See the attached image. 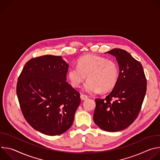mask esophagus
<instances>
[{
  "label": "esophagus",
  "mask_w": 160,
  "mask_h": 160,
  "mask_svg": "<svg viewBox=\"0 0 160 160\" xmlns=\"http://www.w3.org/2000/svg\"><path fill=\"white\" fill-rule=\"evenodd\" d=\"M80 98H81V99H82V100H85V99H87L88 98V97H87V96H86V95H85V94H80Z\"/></svg>",
  "instance_id": "1"
}]
</instances>
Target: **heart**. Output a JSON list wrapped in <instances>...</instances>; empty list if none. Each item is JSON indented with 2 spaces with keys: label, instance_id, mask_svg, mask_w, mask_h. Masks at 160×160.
<instances>
[{
  "label": "heart",
  "instance_id": "obj_1",
  "mask_svg": "<svg viewBox=\"0 0 160 160\" xmlns=\"http://www.w3.org/2000/svg\"><path fill=\"white\" fill-rule=\"evenodd\" d=\"M87 75L83 86L88 93L108 92L116 85L118 78V67L115 61L102 56L88 54L80 58L77 66H72L67 76L71 85L80 87Z\"/></svg>",
  "mask_w": 160,
  "mask_h": 160
}]
</instances>
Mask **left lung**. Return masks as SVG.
<instances>
[{"instance_id":"left-lung-1","label":"left lung","mask_w":160,"mask_h":160,"mask_svg":"<svg viewBox=\"0 0 160 160\" xmlns=\"http://www.w3.org/2000/svg\"><path fill=\"white\" fill-rule=\"evenodd\" d=\"M107 53L116 58L120 73L116 85L106 98L96 99L93 118L99 128L114 132L125 129L138 117L147 80L141 63L126 51L113 49Z\"/></svg>"}]
</instances>
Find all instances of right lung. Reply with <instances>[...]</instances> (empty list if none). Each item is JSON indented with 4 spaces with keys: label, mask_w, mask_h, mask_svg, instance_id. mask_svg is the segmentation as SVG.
Returning a JSON list of instances; mask_svg holds the SVG:
<instances>
[{
    "label": "right lung",
    "mask_w": 160,
    "mask_h": 160,
    "mask_svg": "<svg viewBox=\"0 0 160 160\" xmlns=\"http://www.w3.org/2000/svg\"><path fill=\"white\" fill-rule=\"evenodd\" d=\"M68 64L61 56L45 55L29 60L18 77L16 94L27 122L48 135L69 129L81 100L66 82Z\"/></svg>",
    "instance_id": "1"
}]
</instances>
